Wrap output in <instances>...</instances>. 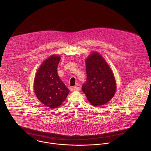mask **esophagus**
I'll return each mask as SVG.
<instances>
[{"label": "esophagus", "instance_id": "obj_1", "mask_svg": "<svg viewBox=\"0 0 151 151\" xmlns=\"http://www.w3.org/2000/svg\"><path fill=\"white\" fill-rule=\"evenodd\" d=\"M73 88V90H74V91H80V88L79 86H74V88Z\"/></svg>", "mask_w": 151, "mask_h": 151}]
</instances>
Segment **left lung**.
I'll return each instance as SVG.
<instances>
[{
	"instance_id": "8db88e82",
	"label": "left lung",
	"mask_w": 151,
	"mask_h": 151,
	"mask_svg": "<svg viewBox=\"0 0 151 151\" xmlns=\"http://www.w3.org/2000/svg\"><path fill=\"white\" fill-rule=\"evenodd\" d=\"M86 80L82 90L91 104L99 106L113 97L116 84L113 73L103 58L93 53L86 60Z\"/></svg>"
}]
</instances>
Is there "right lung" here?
<instances>
[{"label":"right lung","mask_w":151,"mask_h":151,"mask_svg":"<svg viewBox=\"0 0 151 151\" xmlns=\"http://www.w3.org/2000/svg\"><path fill=\"white\" fill-rule=\"evenodd\" d=\"M60 58L52 55L40 67L35 77L34 91L45 106L56 108L66 99L69 89L59 78L57 68Z\"/></svg>","instance_id":"obj_1"}]
</instances>
